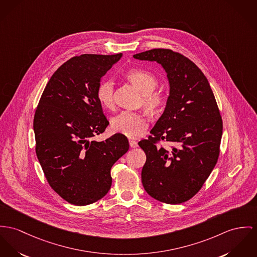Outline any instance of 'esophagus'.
<instances>
[{"instance_id": "obj_1", "label": "esophagus", "mask_w": 257, "mask_h": 257, "mask_svg": "<svg viewBox=\"0 0 257 257\" xmlns=\"http://www.w3.org/2000/svg\"><path fill=\"white\" fill-rule=\"evenodd\" d=\"M129 145L131 148H137L138 147V143L135 140H129Z\"/></svg>"}]
</instances>
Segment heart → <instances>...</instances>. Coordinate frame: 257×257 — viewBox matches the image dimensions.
<instances>
[{"instance_id": "1", "label": "heart", "mask_w": 257, "mask_h": 257, "mask_svg": "<svg viewBox=\"0 0 257 257\" xmlns=\"http://www.w3.org/2000/svg\"><path fill=\"white\" fill-rule=\"evenodd\" d=\"M126 78L144 94V103L150 110H156L161 104L163 97L154 90L158 86L157 77L143 68H132L126 73ZM97 98L105 108L113 106V82L104 79L97 88ZM149 125V118L145 112L122 111L112 120V128L129 138H138L144 134Z\"/></svg>"}]
</instances>
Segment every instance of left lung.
Masks as SVG:
<instances>
[{
    "instance_id": "left-lung-1",
    "label": "left lung",
    "mask_w": 257,
    "mask_h": 257,
    "mask_svg": "<svg viewBox=\"0 0 257 257\" xmlns=\"http://www.w3.org/2000/svg\"><path fill=\"white\" fill-rule=\"evenodd\" d=\"M133 57L161 64L170 87L152 135L138 143L147 156L143 186L161 202H185L201 189L217 162L223 123L216 99L202 71L185 56L153 49Z\"/></svg>"
}]
</instances>
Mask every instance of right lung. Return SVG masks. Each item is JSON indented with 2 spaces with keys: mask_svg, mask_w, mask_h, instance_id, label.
<instances>
[{
  "mask_svg": "<svg viewBox=\"0 0 257 257\" xmlns=\"http://www.w3.org/2000/svg\"><path fill=\"white\" fill-rule=\"evenodd\" d=\"M122 54L81 55L60 65L35 111L36 155L48 183L67 202L87 205L111 187L110 169L129 150L123 134L91 139L109 124L97 98L100 78Z\"/></svg>",
  "mask_w": 257,
  "mask_h": 257,
  "instance_id": "right-lung-1",
  "label": "right lung"
}]
</instances>
